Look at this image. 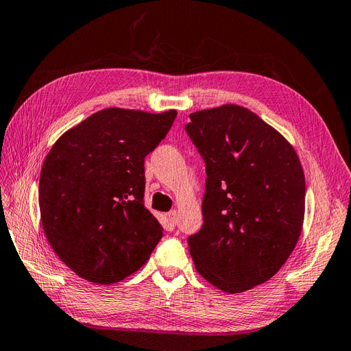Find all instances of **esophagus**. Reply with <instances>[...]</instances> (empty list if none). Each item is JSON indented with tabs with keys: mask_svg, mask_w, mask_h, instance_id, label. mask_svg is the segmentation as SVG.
<instances>
[{
	"mask_svg": "<svg viewBox=\"0 0 351 351\" xmlns=\"http://www.w3.org/2000/svg\"><path fill=\"white\" fill-rule=\"evenodd\" d=\"M167 218H168L169 222H171L173 227L177 224V212L176 210H169L167 214Z\"/></svg>",
	"mask_w": 351,
	"mask_h": 351,
	"instance_id": "34e87169",
	"label": "esophagus"
}]
</instances>
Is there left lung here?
<instances>
[{
  "instance_id": "8db88e82",
  "label": "left lung",
  "mask_w": 351,
  "mask_h": 351,
  "mask_svg": "<svg viewBox=\"0 0 351 351\" xmlns=\"http://www.w3.org/2000/svg\"><path fill=\"white\" fill-rule=\"evenodd\" d=\"M205 162L204 226L187 239L197 272L227 293L268 281L289 259L304 217V174L291 145L239 107L190 114Z\"/></svg>"
}]
</instances>
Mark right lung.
Masks as SVG:
<instances>
[{"instance_id":"add662e5","label":"right lung","mask_w":351,"mask_h":351,"mask_svg":"<svg viewBox=\"0 0 351 351\" xmlns=\"http://www.w3.org/2000/svg\"><path fill=\"white\" fill-rule=\"evenodd\" d=\"M177 111L108 108L52 146L39 178L45 236L57 256L95 284L124 280L149 259L162 227L145 208V156Z\"/></svg>"}]
</instances>
